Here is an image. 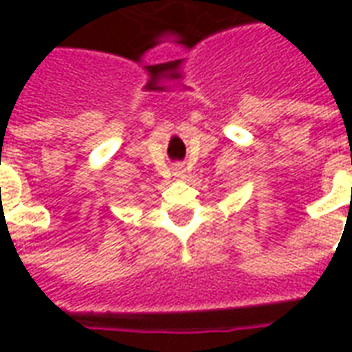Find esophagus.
<instances>
[{"instance_id":"1","label":"esophagus","mask_w":352,"mask_h":352,"mask_svg":"<svg viewBox=\"0 0 352 352\" xmlns=\"http://www.w3.org/2000/svg\"><path fill=\"white\" fill-rule=\"evenodd\" d=\"M173 173H175V177H179V179H184V177H186V169H184V166H175Z\"/></svg>"}]
</instances>
